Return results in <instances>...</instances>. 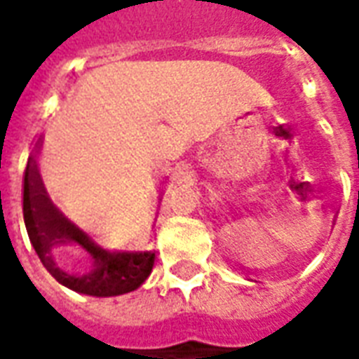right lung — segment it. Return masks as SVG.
Segmentation results:
<instances>
[{
	"label": "right lung",
	"instance_id": "obj_1",
	"mask_svg": "<svg viewBox=\"0 0 359 359\" xmlns=\"http://www.w3.org/2000/svg\"><path fill=\"white\" fill-rule=\"evenodd\" d=\"M24 220L27 235L40 261L57 282L77 293L90 297H116L135 291L150 276L156 261L154 252H107L94 245L87 233L76 228L57 211L40 191V176L36 161L27 159L24 172ZM61 242H77L95 259V269L88 275L74 277L55 266L50 259V246Z\"/></svg>",
	"mask_w": 359,
	"mask_h": 359
}]
</instances>
